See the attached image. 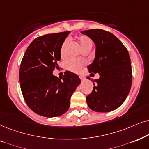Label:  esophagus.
<instances>
[{"label":"esophagus","mask_w":149,"mask_h":149,"mask_svg":"<svg viewBox=\"0 0 149 149\" xmlns=\"http://www.w3.org/2000/svg\"><path fill=\"white\" fill-rule=\"evenodd\" d=\"M79 77H80V80H82V81H83V80H85V77H84V76H80Z\"/></svg>","instance_id":"esophagus-1"}]
</instances>
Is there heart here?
Returning a JSON list of instances; mask_svg holds the SVG:
<instances>
[{
	"label": "heart",
	"instance_id": "obj_1",
	"mask_svg": "<svg viewBox=\"0 0 149 149\" xmlns=\"http://www.w3.org/2000/svg\"><path fill=\"white\" fill-rule=\"evenodd\" d=\"M78 42L80 43L81 47L83 50L86 49H91L93 45V41L91 39L89 38L88 37L86 36V35H82L79 36L78 38ZM68 39L64 41L61 47V56L62 57H64L66 55V49L68 45ZM85 65V62L83 61L78 60V59L75 58H70L66 62V67L67 69L70 70L73 72H80L82 71L83 67Z\"/></svg>",
	"mask_w": 149,
	"mask_h": 149
}]
</instances>
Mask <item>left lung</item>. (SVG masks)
<instances>
[{
    "instance_id": "left-lung-1",
    "label": "left lung",
    "mask_w": 149,
    "mask_h": 149,
    "mask_svg": "<svg viewBox=\"0 0 149 149\" xmlns=\"http://www.w3.org/2000/svg\"><path fill=\"white\" fill-rule=\"evenodd\" d=\"M96 45L95 58L87 67L90 73H99L92 92L86 97L89 108L99 112L118 108L127 97L132 86V71L128 50L110 32L102 29L82 31ZM87 78L90 80L88 76Z\"/></svg>"
}]
</instances>
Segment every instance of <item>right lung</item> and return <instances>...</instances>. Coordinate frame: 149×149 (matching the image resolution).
I'll use <instances>...</instances> for the list:
<instances>
[{"instance_id": "1", "label": "right lung", "mask_w": 149, "mask_h": 149, "mask_svg": "<svg viewBox=\"0 0 149 149\" xmlns=\"http://www.w3.org/2000/svg\"><path fill=\"white\" fill-rule=\"evenodd\" d=\"M70 31L35 38L27 47L19 68L23 97L29 108L45 117L61 116L68 110L70 99L80 84L78 75L65 71L62 79L52 74L58 69L61 47Z\"/></svg>"}]
</instances>
